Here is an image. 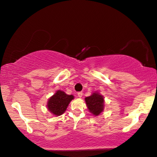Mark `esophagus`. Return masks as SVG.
Segmentation results:
<instances>
[{
    "label": "esophagus",
    "mask_w": 157,
    "mask_h": 157,
    "mask_svg": "<svg viewBox=\"0 0 157 157\" xmlns=\"http://www.w3.org/2000/svg\"><path fill=\"white\" fill-rule=\"evenodd\" d=\"M82 96H83V92H78V97L79 98H81V97H82Z\"/></svg>",
    "instance_id": "1"
}]
</instances>
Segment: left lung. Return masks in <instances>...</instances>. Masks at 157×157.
Returning <instances> with one entry per match:
<instances>
[{"label": "left lung", "instance_id": "1", "mask_svg": "<svg viewBox=\"0 0 157 157\" xmlns=\"http://www.w3.org/2000/svg\"><path fill=\"white\" fill-rule=\"evenodd\" d=\"M85 101L89 111L94 115H99L104 110V98L99 94L94 93L85 98Z\"/></svg>", "mask_w": 157, "mask_h": 157}]
</instances>
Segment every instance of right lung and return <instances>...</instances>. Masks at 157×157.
Instances as JSON below:
<instances>
[{"instance_id": "obj_1", "label": "right lung", "mask_w": 157, "mask_h": 157, "mask_svg": "<svg viewBox=\"0 0 157 157\" xmlns=\"http://www.w3.org/2000/svg\"><path fill=\"white\" fill-rule=\"evenodd\" d=\"M74 96L67 95L62 91H57L54 95L49 98L48 101V110L56 116H60L65 112Z\"/></svg>"}]
</instances>
